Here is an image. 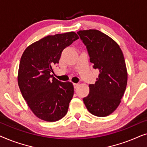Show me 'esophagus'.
<instances>
[{"instance_id": "obj_1", "label": "esophagus", "mask_w": 147, "mask_h": 147, "mask_svg": "<svg viewBox=\"0 0 147 147\" xmlns=\"http://www.w3.org/2000/svg\"><path fill=\"white\" fill-rule=\"evenodd\" d=\"M78 86H79V84L74 83V88H77L78 87Z\"/></svg>"}]
</instances>
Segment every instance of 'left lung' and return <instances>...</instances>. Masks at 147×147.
Returning a JSON list of instances; mask_svg holds the SVG:
<instances>
[{
    "label": "left lung",
    "mask_w": 147,
    "mask_h": 147,
    "mask_svg": "<svg viewBox=\"0 0 147 147\" xmlns=\"http://www.w3.org/2000/svg\"><path fill=\"white\" fill-rule=\"evenodd\" d=\"M86 46L90 61L99 70L95 84H90V93L83 98L90 113L99 117L112 114L121 102L127 84L125 60L119 45L112 38L96 29L78 32Z\"/></svg>",
    "instance_id": "8db88e82"
}]
</instances>
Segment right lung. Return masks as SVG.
Segmentation results:
<instances>
[{
  "mask_svg": "<svg viewBox=\"0 0 147 147\" xmlns=\"http://www.w3.org/2000/svg\"><path fill=\"white\" fill-rule=\"evenodd\" d=\"M79 39L74 32L48 35L26 48L20 61L18 84L33 112L47 122L57 121L67 114L74 95L71 82L52 75L63 50Z\"/></svg>",
  "mask_w": 147,
  "mask_h": 147,
  "instance_id": "1",
  "label": "right lung"
}]
</instances>
